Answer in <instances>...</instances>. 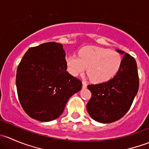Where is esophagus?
Segmentation results:
<instances>
[{
    "mask_svg": "<svg viewBox=\"0 0 149 149\" xmlns=\"http://www.w3.org/2000/svg\"><path fill=\"white\" fill-rule=\"evenodd\" d=\"M82 84H83V87H84V88H86V87H87V84H86V82L82 81Z\"/></svg>",
    "mask_w": 149,
    "mask_h": 149,
    "instance_id": "obj_1",
    "label": "esophagus"
}]
</instances>
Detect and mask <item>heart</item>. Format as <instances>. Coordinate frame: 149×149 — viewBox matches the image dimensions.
Segmentation results:
<instances>
[{"mask_svg": "<svg viewBox=\"0 0 149 149\" xmlns=\"http://www.w3.org/2000/svg\"><path fill=\"white\" fill-rule=\"evenodd\" d=\"M67 70L73 76L86 71L91 81L103 83L113 78L121 66L122 58L119 53L99 47H84L75 55L65 58Z\"/></svg>", "mask_w": 149, "mask_h": 149, "instance_id": "b5f03b06", "label": "heart"}]
</instances>
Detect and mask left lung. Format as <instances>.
I'll return each instance as SVG.
<instances>
[{
  "label": "left lung",
  "instance_id": "8db88e82",
  "mask_svg": "<svg viewBox=\"0 0 149 149\" xmlns=\"http://www.w3.org/2000/svg\"><path fill=\"white\" fill-rule=\"evenodd\" d=\"M123 55L120 70L108 81L90 84L91 98L86 105L90 117L102 123H110L123 118L131 107L139 87L137 64L134 58L120 49Z\"/></svg>",
  "mask_w": 149,
  "mask_h": 149
}]
</instances>
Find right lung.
I'll list each match as a JSON object with an SVG mask.
<instances>
[{
  "instance_id": "obj_1",
  "label": "right lung",
  "mask_w": 149,
  "mask_h": 149,
  "mask_svg": "<svg viewBox=\"0 0 149 149\" xmlns=\"http://www.w3.org/2000/svg\"><path fill=\"white\" fill-rule=\"evenodd\" d=\"M63 45L55 42L30 47L16 72L19 102L30 118L49 122L59 118L68 100L82 88L67 72Z\"/></svg>"
}]
</instances>
